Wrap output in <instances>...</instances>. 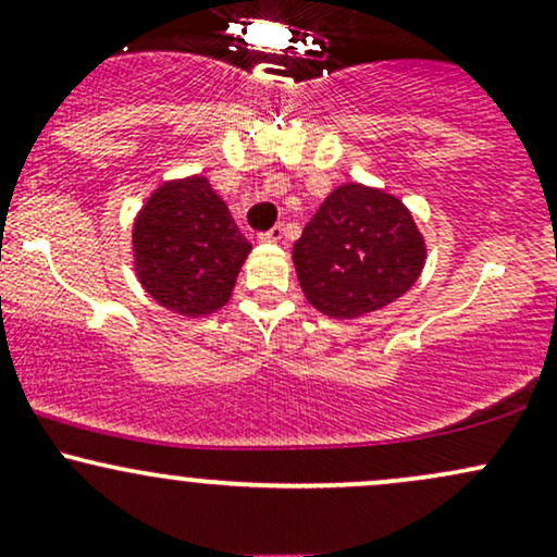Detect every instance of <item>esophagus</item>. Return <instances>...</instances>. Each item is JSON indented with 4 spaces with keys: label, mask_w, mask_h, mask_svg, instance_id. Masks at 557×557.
Listing matches in <instances>:
<instances>
[{
    "label": "esophagus",
    "mask_w": 557,
    "mask_h": 557,
    "mask_svg": "<svg viewBox=\"0 0 557 557\" xmlns=\"http://www.w3.org/2000/svg\"><path fill=\"white\" fill-rule=\"evenodd\" d=\"M283 233H285L283 225H274V227L267 230V233H261L259 238L264 243H280V240H283Z\"/></svg>",
    "instance_id": "1"
}]
</instances>
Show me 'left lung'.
<instances>
[{
  "instance_id": "obj_1",
  "label": "left lung",
  "mask_w": 557,
  "mask_h": 557,
  "mask_svg": "<svg viewBox=\"0 0 557 557\" xmlns=\"http://www.w3.org/2000/svg\"><path fill=\"white\" fill-rule=\"evenodd\" d=\"M426 248L411 212L385 190L345 183L293 246L298 283L317 311L359 319L419 280Z\"/></svg>"
}]
</instances>
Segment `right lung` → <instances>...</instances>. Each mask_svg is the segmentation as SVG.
<instances>
[{"instance_id": "add662e5", "label": "right lung", "mask_w": 557, "mask_h": 557, "mask_svg": "<svg viewBox=\"0 0 557 557\" xmlns=\"http://www.w3.org/2000/svg\"><path fill=\"white\" fill-rule=\"evenodd\" d=\"M248 253L251 243L201 175L164 183L133 222L140 285L159 306L183 317L222 309Z\"/></svg>"}]
</instances>
